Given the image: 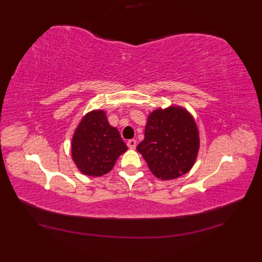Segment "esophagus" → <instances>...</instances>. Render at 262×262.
Returning a JSON list of instances; mask_svg holds the SVG:
<instances>
[{
  "label": "esophagus",
  "instance_id": "34e87169",
  "mask_svg": "<svg viewBox=\"0 0 262 262\" xmlns=\"http://www.w3.org/2000/svg\"><path fill=\"white\" fill-rule=\"evenodd\" d=\"M126 145H128V147H129V148L134 149V148H136V146H137V141H136V140H133V139H131V140H129L128 142H126Z\"/></svg>",
  "mask_w": 262,
  "mask_h": 262
}]
</instances>
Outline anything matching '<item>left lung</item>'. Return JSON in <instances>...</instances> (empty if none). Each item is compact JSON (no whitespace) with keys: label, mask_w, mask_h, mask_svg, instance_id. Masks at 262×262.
I'll return each instance as SVG.
<instances>
[{"label":"left lung","mask_w":262,"mask_h":262,"mask_svg":"<svg viewBox=\"0 0 262 262\" xmlns=\"http://www.w3.org/2000/svg\"><path fill=\"white\" fill-rule=\"evenodd\" d=\"M200 146L194 119L186 109H155L147 118L144 140L137 149L153 175L170 180L185 175L196 160Z\"/></svg>","instance_id":"8db88e82"}]
</instances>
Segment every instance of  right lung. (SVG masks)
I'll use <instances>...</instances> for the list:
<instances>
[{
    "mask_svg": "<svg viewBox=\"0 0 262 262\" xmlns=\"http://www.w3.org/2000/svg\"><path fill=\"white\" fill-rule=\"evenodd\" d=\"M71 147L76 167L91 177L109 172L128 149L119 131L109 124L104 110H93L83 117Z\"/></svg>",
    "mask_w": 262,
    "mask_h": 262,
    "instance_id": "obj_1",
    "label": "right lung"
}]
</instances>
